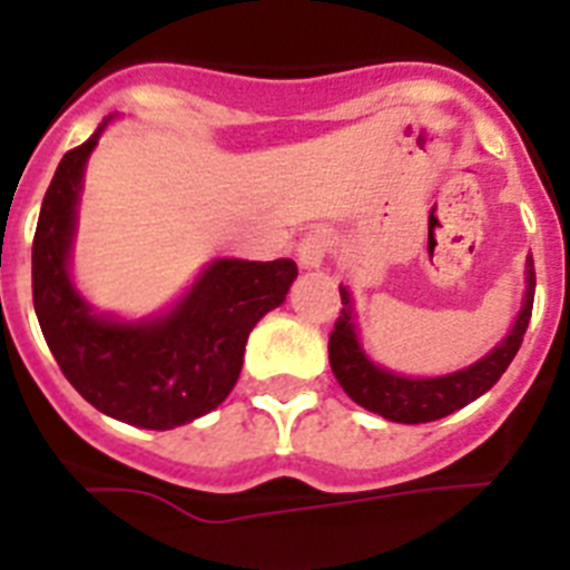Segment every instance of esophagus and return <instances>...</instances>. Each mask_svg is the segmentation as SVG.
<instances>
[{"label": "esophagus", "mask_w": 570, "mask_h": 570, "mask_svg": "<svg viewBox=\"0 0 570 570\" xmlns=\"http://www.w3.org/2000/svg\"><path fill=\"white\" fill-rule=\"evenodd\" d=\"M331 250V236L325 230H311L305 239L299 242V262L305 268H320L325 256Z\"/></svg>", "instance_id": "34e87169"}]
</instances>
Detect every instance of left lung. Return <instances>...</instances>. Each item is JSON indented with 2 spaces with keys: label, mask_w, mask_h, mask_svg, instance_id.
I'll use <instances>...</instances> for the list:
<instances>
[{
  "label": "left lung",
  "mask_w": 570,
  "mask_h": 570,
  "mask_svg": "<svg viewBox=\"0 0 570 570\" xmlns=\"http://www.w3.org/2000/svg\"><path fill=\"white\" fill-rule=\"evenodd\" d=\"M533 288H537V276H533V259L528 256L525 299H522L520 314H517V322H513V328L508 331L505 340L493 347L491 354L482 356L473 365L462 367V371L416 380V376L394 374V371H387V367H380L367 360L360 345V336H356L354 299H351L345 285H340L342 308L328 340L331 371H334L342 391L356 405L367 407V411H374V414L385 416V420L405 422V425L442 420V416L465 407L468 402L480 400L505 374V367L511 365V360L520 351L528 322H531Z\"/></svg>",
  "instance_id": "8db88e82"
}]
</instances>
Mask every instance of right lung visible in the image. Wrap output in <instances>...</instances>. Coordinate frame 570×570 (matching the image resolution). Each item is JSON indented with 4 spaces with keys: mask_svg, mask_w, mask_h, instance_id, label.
<instances>
[{
    "mask_svg": "<svg viewBox=\"0 0 570 570\" xmlns=\"http://www.w3.org/2000/svg\"><path fill=\"white\" fill-rule=\"evenodd\" d=\"M105 125L62 156L42 199L30 256L33 308L65 380L90 405L128 425L168 431L223 405L239 380L250 331L285 302L296 262L216 259L154 320L94 314L68 265L85 163Z\"/></svg>",
    "mask_w": 570,
    "mask_h": 570,
    "instance_id": "add662e5",
    "label": "right lung"
}]
</instances>
